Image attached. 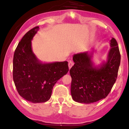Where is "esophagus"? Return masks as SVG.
<instances>
[{
    "label": "esophagus",
    "instance_id": "34e87169",
    "mask_svg": "<svg viewBox=\"0 0 129 129\" xmlns=\"http://www.w3.org/2000/svg\"><path fill=\"white\" fill-rule=\"evenodd\" d=\"M73 65H74V63H73V61H69V62H68V67H69V69H71V68L73 67Z\"/></svg>",
    "mask_w": 129,
    "mask_h": 129
}]
</instances>
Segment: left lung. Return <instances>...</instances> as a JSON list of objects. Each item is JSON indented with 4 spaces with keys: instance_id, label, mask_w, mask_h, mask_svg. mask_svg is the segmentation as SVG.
<instances>
[{
    "instance_id": "8db88e82",
    "label": "left lung",
    "mask_w": 129,
    "mask_h": 129,
    "mask_svg": "<svg viewBox=\"0 0 129 129\" xmlns=\"http://www.w3.org/2000/svg\"><path fill=\"white\" fill-rule=\"evenodd\" d=\"M106 62L95 66L91 60L93 53L88 51L75 54V62L70 69L72 77L71 95L74 101L91 104L107 97L117 80L121 61L118 43L114 38Z\"/></svg>"
}]
</instances>
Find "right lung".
Returning a JSON list of instances; mask_svg holds the SVG:
<instances>
[{
	"instance_id": "obj_1",
	"label": "right lung",
	"mask_w": 129,
	"mask_h": 129,
	"mask_svg": "<svg viewBox=\"0 0 129 129\" xmlns=\"http://www.w3.org/2000/svg\"><path fill=\"white\" fill-rule=\"evenodd\" d=\"M36 27L23 37L15 49L13 59V79L19 94L32 103L45 102L51 97L57 81L69 71L67 61L43 63L32 49Z\"/></svg>"
}]
</instances>
